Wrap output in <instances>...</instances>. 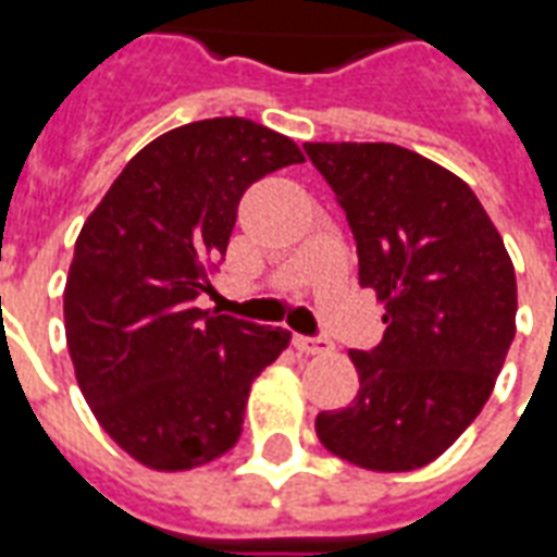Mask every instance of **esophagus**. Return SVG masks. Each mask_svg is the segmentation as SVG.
<instances>
[{
	"label": "esophagus",
	"mask_w": 557,
	"mask_h": 557,
	"mask_svg": "<svg viewBox=\"0 0 557 557\" xmlns=\"http://www.w3.org/2000/svg\"><path fill=\"white\" fill-rule=\"evenodd\" d=\"M292 346L301 351V355H325V351H331V343L322 337H301V334H295V339H292Z\"/></svg>",
	"instance_id": "34e87169"
}]
</instances>
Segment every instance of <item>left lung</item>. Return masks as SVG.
I'll return each instance as SVG.
<instances>
[{
    "label": "left lung",
    "instance_id": "left-lung-1",
    "mask_svg": "<svg viewBox=\"0 0 557 557\" xmlns=\"http://www.w3.org/2000/svg\"><path fill=\"white\" fill-rule=\"evenodd\" d=\"M358 242V280L385 307V339L349 351L358 397L315 435L367 471H414L486 406L516 334V271L459 175L394 143H307Z\"/></svg>",
    "mask_w": 557,
    "mask_h": 557
}]
</instances>
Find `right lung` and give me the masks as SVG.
<instances>
[{
    "label": "right lung",
    "mask_w": 557,
    "mask_h": 557,
    "mask_svg": "<svg viewBox=\"0 0 557 557\" xmlns=\"http://www.w3.org/2000/svg\"><path fill=\"white\" fill-rule=\"evenodd\" d=\"M289 137L223 115L175 127L127 160L74 244L65 337L103 432L151 471H190L235 447L253 379L286 327L199 310L244 190L301 163Z\"/></svg>",
    "instance_id": "obj_1"
}]
</instances>
